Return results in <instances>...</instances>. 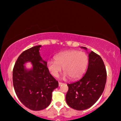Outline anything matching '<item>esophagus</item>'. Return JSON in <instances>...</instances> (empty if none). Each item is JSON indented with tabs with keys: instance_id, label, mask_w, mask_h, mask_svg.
Returning <instances> with one entry per match:
<instances>
[{
	"instance_id": "esophagus-1",
	"label": "esophagus",
	"mask_w": 121,
	"mask_h": 121,
	"mask_svg": "<svg viewBox=\"0 0 121 121\" xmlns=\"http://www.w3.org/2000/svg\"><path fill=\"white\" fill-rule=\"evenodd\" d=\"M62 84H63V83H62V82H59V84H58V85H59V86H60L61 85H62Z\"/></svg>"
}]
</instances>
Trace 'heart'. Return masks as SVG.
<instances>
[{
	"label": "heart",
	"instance_id": "heart-1",
	"mask_svg": "<svg viewBox=\"0 0 121 121\" xmlns=\"http://www.w3.org/2000/svg\"><path fill=\"white\" fill-rule=\"evenodd\" d=\"M55 60H48L47 67L51 74L57 77L62 70L64 71L62 78L69 77L76 80L82 76L88 65V58L85 52L76 50H69L61 52L55 58Z\"/></svg>",
	"mask_w": 121,
	"mask_h": 121
}]
</instances>
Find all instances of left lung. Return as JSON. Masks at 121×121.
<instances>
[{"label": "left lung", "instance_id": "1", "mask_svg": "<svg viewBox=\"0 0 121 121\" xmlns=\"http://www.w3.org/2000/svg\"><path fill=\"white\" fill-rule=\"evenodd\" d=\"M81 48L88 54L86 71L78 81L67 84L66 101L69 106L77 110L89 108L98 100L104 89L107 80L106 67L102 58L84 47Z\"/></svg>", "mask_w": 121, "mask_h": 121}]
</instances>
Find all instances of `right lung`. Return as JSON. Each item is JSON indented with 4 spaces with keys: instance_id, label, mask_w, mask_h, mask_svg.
<instances>
[{
    "instance_id": "right-lung-1",
    "label": "right lung",
    "mask_w": 121,
    "mask_h": 121,
    "mask_svg": "<svg viewBox=\"0 0 121 121\" xmlns=\"http://www.w3.org/2000/svg\"><path fill=\"white\" fill-rule=\"evenodd\" d=\"M41 45L23 52L18 58L13 72V85L19 100L25 107L39 111L50 104L52 93L58 87V82L51 76L46 61L40 56ZM30 63L31 67L25 65Z\"/></svg>"
}]
</instances>
